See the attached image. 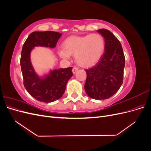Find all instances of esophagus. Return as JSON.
I'll list each match as a JSON object with an SVG mask.
<instances>
[{
  "mask_svg": "<svg viewBox=\"0 0 151 151\" xmlns=\"http://www.w3.org/2000/svg\"><path fill=\"white\" fill-rule=\"evenodd\" d=\"M78 69H79V68L78 67H73V68H72V72H73V74H75V73L76 72V71L77 70H78Z\"/></svg>",
  "mask_w": 151,
  "mask_h": 151,
  "instance_id": "obj_1",
  "label": "esophagus"
}]
</instances>
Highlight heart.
Listing matches in <instances>:
<instances>
[{"label": "heart", "instance_id": "obj_1", "mask_svg": "<svg viewBox=\"0 0 151 151\" xmlns=\"http://www.w3.org/2000/svg\"><path fill=\"white\" fill-rule=\"evenodd\" d=\"M104 40L97 33L84 36H72L68 37L59 50L62 58L67 59L70 55H75L77 64L83 67L94 65L101 58L104 50Z\"/></svg>", "mask_w": 151, "mask_h": 151}]
</instances>
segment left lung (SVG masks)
<instances>
[{
  "label": "left lung",
  "mask_w": 151,
  "mask_h": 151,
  "mask_svg": "<svg viewBox=\"0 0 151 151\" xmlns=\"http://www.w3.org/2000/svg\"><path fill=\"white\" fill-rule=\"evenodd\" d=\"M97 31L104 38L105 52L96 64L86 70L84 89L91 98L101 100L109 98L119 90L125 58L120 41L111 31L106 29Z\"/></svg>",
  "instance_id": "left-lung-1"
}]
</instances>
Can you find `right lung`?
Returning <instances> with one entry per match:
<instances>
[{"label":"right lung","mask_w":151,"mask_h":151,"mask_svg":"<svg viewBox=\"0 0 151 151\" xmlns=\"http://www.w3.org/2000/svg\"><path fill=\"white\" fill-rule=\"evenodd\" d=\"M61 36L55 31H35L29 35L22 48L20 64L24 86L32 97L41 102H53L62 96L73 76L72 67L50 70L47 76L40 77L32 66L30 53L35 47L55 48Z\"/></svg>","instance_id":"obj_1"}]
</instances>
